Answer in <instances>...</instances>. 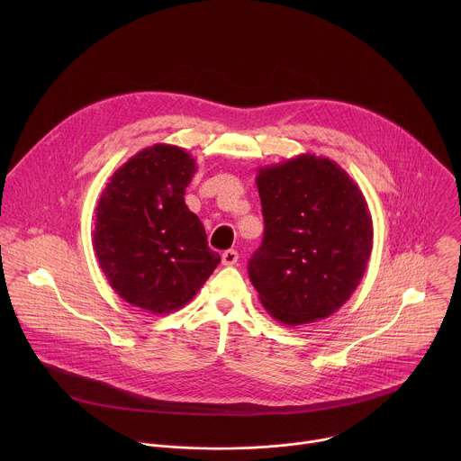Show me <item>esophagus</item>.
Instances as JSON below:
<instances>
[{
  "instance_id": "34e87169",
  "label": "esophagus",
  "mask_w": 461,
  "mask_h": 461,
  "mask_svg": "<svg viewBox=\"0 0 461 461\" xmlns=\"http://www.w3.org/2000/svg\"><path fill=\"white\" fill-rule=\"evenodd\" d=\"M237 260H239V253L235 249H228V251L222 253V265L224 267H233V265H237Z\"/></svg>"
}]
</instances>
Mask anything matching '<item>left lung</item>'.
<instances>
[{
	"label": "left lung",
	"instance_id": "1",
	"mask_svg": "<svg viewBox=\"0 0 461 461\" xmlns=\"http://www.w3.org/2000/svg\"><path fill=\"white\" fill-rule=\"evenodd\" d=\"M265 239L248 276L260 304L288 326L338 312L359 286L372 251V217L359 185L312 153L258 167Z\"/></svg>",
	"mask_w": 461,
	"mask_h": 461
}]
</instances>
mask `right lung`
<instances>
[{
	"instance_id": "obj_1",
	"label": "right lung",
	"mask_w": 461,
	"mask_h": 461,
	"mask_svg": "<svg viewBox=\"0 0 461 461\" xmlns=\"http://www.w3.org/2000/svg\"><path fill=\"white\" fill-rule=\"evenodd\" d=\"M196 173L182 148L155 144L109 178L95 210L93 244L111 288L129 304L171 313L187 304L221 262L184 203Z\"/></svg>"
}]
</instances>
